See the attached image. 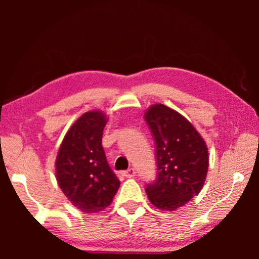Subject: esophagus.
<instances>
[{
    "instance_id": "34e87169",
    "label": "esophagus",
    "mask_w": 259,
    "mask_h": 259,
    "mask_svg": "<svg viewBox=\"0 0 259 259\" xmlns=\"http://www.w3.org/2000/svg\"><path fill=\"white\" fill-rule=\"evenodd\" d=\"M122 175H123L124 177H128V178H133L136 176V170L135 168H130L128 170H125V171L122 172Z\"/></svg>"
}]
</instances>
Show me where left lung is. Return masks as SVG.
I'll return each instance as SVG.
<instances>
[{
    "mask_svg": "<svg viewBox=\"0 0 259 259\" xmlns=\"http://www.w3.org/2000/svg\"><path fill=\"white\" fill-rule=\"evenodd\" d=\"M155 140L156 179L147 184L151 203L161 210H176L198 195L207 177L208 147L199 131L182 114L155 104L145 112Z\"/></svg>",
    "mask_w": 259,
    "mask_h": 259,
    "instance_id": "left-lung-1",
    "label": "left lung"
}]
</instances>
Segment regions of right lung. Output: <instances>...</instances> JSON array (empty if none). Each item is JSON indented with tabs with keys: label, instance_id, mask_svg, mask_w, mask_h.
<instances>
[{
	"label": "right lung",
	"instance_id": "1",
	"mask_svg": "<svg viewBox=\"0 0 259 259\" xmlns=\"http://www.w3.org/2000/svg\"><path fill=\"white\" fill-rule=\"evenodd\" d=\"M106 123L103 112L84 113L65 135L57 154L56 178L60 190L85 213L108 207L120 187L102 145Z\"/></svg>",
	"mask_w": 259,
	"mask_h": 259
}]
</instances>
